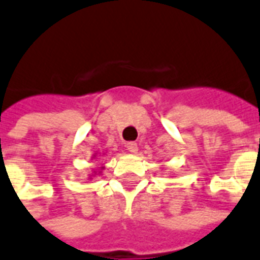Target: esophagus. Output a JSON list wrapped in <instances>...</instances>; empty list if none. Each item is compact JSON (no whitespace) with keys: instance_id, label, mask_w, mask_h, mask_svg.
I'll return each mask as SVG.
<instances>
[{"instance_id":"1","label":"esophagus","mask_w":260,"mask_h":260,"mask_svg":"<svg viewBox=\"0 0 260 260\" xmlns=\"http://www.w3.org/2000/svg\"><path fill=\"white\" fill-rule=\"evenodd\" d=\"M126 150L132 154H136L138 152V144L134 143V142H131V143H126Z\"/></svg>"}]
</instances>
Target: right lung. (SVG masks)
I'll return each instance as SVG.
<instances>
[{
	"mask_svg": "<svg viewBox=\"0 0 260 260\" xmlns=\"http://www.w3.org/2000/svg\"><path fill=\"white\" fill-rule=\"evenodd\" d=\"M96 154H98V152H95L94 155H92V158H94V159H98V158H96V156H98V155H96ZM105 154H106V152H102V154H101V155L104 156ZM104 169H105V166L102 165V166H101V168H99L98 170H95V169L92 170V172H91V173L88 174V180H91V178L96 177V176H98V174H102V170H104Z\"/></svg>",
	"mask_w": 260,
	"mask_h": 260,
	"instance_id": "obj_1",
	"label": "right lung"
}]
</instances>
